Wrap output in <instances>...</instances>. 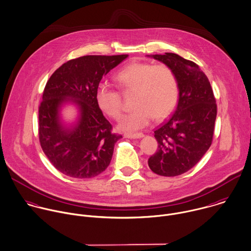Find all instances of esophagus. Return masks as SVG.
I'll return each instance as SVG.
<instances>
[{
    "mask_svg": "<svg viewBox=\"0 0 251 251\" xmlns=\"http://www.w3.org/2000/svg\"><path fill=\"white\" fill-rule=\"evenodd\" d=\"M124 136L125 138H128V139H140L144 137V134L143 133H125Z\"/></svg>",
    "mask_w": 251,
    "mask_h": 251,
    "instance_id": "1",
    "label": "esophagus"
}]
</instances>
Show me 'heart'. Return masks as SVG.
<instances>
[{
  "label": "heart",
  "mask_w": 251,
  "mask_h": 251,
  "mask_svg": "<svg viewBox=\"0 0 251 251\" xmlns=\"http://www.w3.org/2000/svg\"><path fill=\"white\" fill-rule=\"evenodd\" d=\"M114 79L122 91L136 92L133 101L136 108L121 118L119 128L122 130L142 129L150 124L153 116L156 119L167 116L178 102V79L166 64L133 61L121 68ZM96 100L105 114L115 119L120 117L122 98L116 89L100 85L96 91Z\"/></svg>",
  "instance_id": "1"
}]
</instances>
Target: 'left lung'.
<instances>
[{
	"instance_id": "left-lung-1",
	"label": "left lung",
	"mask_w": 251,
	"mask_h": 251,
	"mask_svg": "<svg viewBox=\"0 0 251 251\" xmlns=\"http://www.w3.org/2000/svg\"><path fill=\"white\" fill-rule=\"evenodd\" d=\"M151 56L175 72L179 100L175 112L154 131L158 149L148 162L155 174L174 177L193 168L210 148L217 104L210 82L197 63L173 52Z\"/></svg>"
}]
</instances>
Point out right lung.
<instances>
[{"instance_id":"add662e5","label":"right lung","mask_w":251,"mask_h":251,"mask_svg":"<svg viewBox=\"0 0 251 251\" xmlns=\"http://www.w3.org/2000/svg\"><path fill=\"white\" fill-rule=\"evenodd\" d=\"M127 56H80L63 63L48 80L39 106V141L46 156L62 174L89 179L109 165L114 145L122 136L112 133L97 103L96 91L102 76ZM68 101L80 112L71 127L63 126L59 117L62 104Z\"/></svg>"}]
</instances>
